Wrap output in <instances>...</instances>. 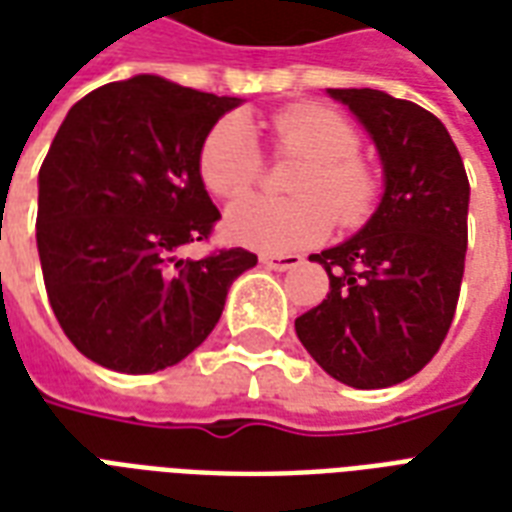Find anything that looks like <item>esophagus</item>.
Returning <instances> with one entry per match:
<instances>
[{"label": "esophagus", "mask_w": 512, "mask_h": 512, "mask_svg": "<svg viewBox=\"0 0 512 512\" xmlns=\"http://www.w3.org/2000/svg\"><path fill=\"white\" fill-rule=\"evenodd\" d=\"M261 264L270 267V270L286 272L299 267V264H302V256H297V253H286V256H270V253H264V256H261Z\"/></svg>", "instance_id": "esophagus-1"}]
</instances>
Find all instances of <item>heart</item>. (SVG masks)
<instances>
[{
	"label": "heart",
	"instance_id": "heart-1",
	"mask_svg": "<svg viewBox=\"0 0 512 512\" xmlns=\"http://www.w3.org/2000/svg\"><path fill=\"white\" fill-rule=\"evenodd\" d=\"M278 156L305 159L291 175V199L245 197L226 213L234 242L264 253H291L343 229L367 224L380 199V178L359 156L361 134L348 115L326 105H294L272 115ZM199 175L215 197L234 199L259 183L264 153L240 115H226L199 148Z\"/></svg>",
	"mask_w": 512,
	"mask_h": 512
}]
</instances>
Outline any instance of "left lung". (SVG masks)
<instances>
[{"label": "left lung", "mask_w": 512, "mask_h": 512, "mask_svg": "<svg viewBox=\"0 0 512 512\" xmlns=\"http://www.w3.org/2000/svg\"><path fill=\"white\" fill-rule=\"evenodd\" d=\"M378 145L386 194L367 226L313 253L329 275L321 305L294 321L334 380L386 388L440 351L459 302L470 180L443 121L375 88H329Z\"/></svg>", "instance_id": "obj_1"}]
</instances>
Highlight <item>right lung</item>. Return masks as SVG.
I'll return each mask as SVG.
<instances>
[{
  "mask_svg": "<svg viewBox=\"0 0 512 512\" xmlns=\"http://www.w3.org/2000/svg\"><path fill=\"white\" fill-rule=\"evenodd\" d=\"M234 96L137 75L72 107L40 167L37 251L56 321L107 370L145 375L205 343L256 253L180 259L218 224L199 148Z\"/></svg>",
  "mask_w": 512,
  "mask_h": 512,
  "instance_id": "add662e5",
  "label": "right lung"
}]
</instances>
